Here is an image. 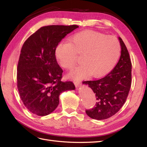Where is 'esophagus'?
Instances as JSON below:
<instances>
[{"mask_svg": "<svg viewBox=\"0 0 147 147\" xmlns=\"http://www.w3.org/2000/svg\"><path fill=\"white\" fill-rule=\"evenodd\" d=\"M74 85H75L76 88H79V87L81 86V83L80 82H74Z\"/></svg>", "mask_w": 147, "mask_h": 147, "instance_id": "34e87169", "label": "esophagus"}]
</instances>
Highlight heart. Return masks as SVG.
<instances>
[{
    "instance_id": "obj_1",
    "label": "heart",
    "mask_w": 147,
    "mask_h": 147,
    "mask_svg": "<svg viewBox=\"0 0 147 147\" xmlns=\"http://www.w3.org/2000/svg\"><path fill=\"white\" fill-rule=\"evenodd\" d=\"M121 45L114 36L85 30L74 34L70 42L58 43L55 55L58 62L65 69H71L78 61V54L83 55V64L75 67L69 76L75 80L89 74L94 78L107 75L116 65L121 55Z\"/></svg>"
}]
</instances>
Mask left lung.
Returning a JSON list of instances; mask_svg holds the SVG:
<instances>
[{
  "mask_svg": "<svg viewBox=\"0 0 147 147\" xmlns=\"http://www.w3.org/2000/svg\"><path fill=\"white\" fill-rule=\"evenodd\" d=\"M121 47V56L115 67L107 76L101 79L86 81L95 93L97 102L95 107L86 110L90 117L96 120L106 119L120 110L125 103L131 85V62L126 47L119 37Z\"/></svg>",
  "mask_w": 147,
  "mask_h": 147,
  "instance_id": "obj_1",
  "label": "left lung"
}]
</instances>
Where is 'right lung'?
<instances>
[{
    "mask_svg": "<svg viewBox=\"0 0 147 147\" xmlns=\"http://www.w3.org/2000/svg\"><path fill=\"white\" fill-rule=\"evenodd\" d=\"M77 25L40 28L22 47L18 64L17 83L20 98L32 113L45 116L55 110L59 95L75 90L71 82H61L62 71L55 58L58 43Z\"/></svg>",
    "mask_w": 147,
    "mask_h": 147,
    "instance_id": "obj_1",
    "label": "right lung"
}]
</instances>
